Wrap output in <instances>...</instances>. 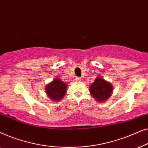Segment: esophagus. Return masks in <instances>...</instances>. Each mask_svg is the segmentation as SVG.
I'll return each instance as SVG.
<instances>
[{
	"label": "esophagus",
	"instance_id": "esophagus-1",
	"mask_svg": "<svg viewBox=\"0 0 148 148\" xmlns=\"http://www.w3.org/2000/svg\"><path fill=\"white\" fill-rule=\"evenodd\" d=\"M75 81H77V82H81V81H82V78H81V77H76Z\"/></svg>",
	"mask_w": 148,
	"mask_h": 148
}]
</instances>
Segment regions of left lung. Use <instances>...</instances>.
<instances>
[{"mask_svg": "<svg viewBox=\"0 0 148 148\" xmlns=\"http://www.w3.org/2000/svg\"><path fill=\"white\" fill-rule=\"evenodd\" d=\"M112 86L102 77H97L95 82L90 87V94L98 102H104L111 96Z\"/></svg>", "mask_w": 148, "mask_h": 148, "instance_id": "left-lung-1", "label": "left lung"}]
</instances>
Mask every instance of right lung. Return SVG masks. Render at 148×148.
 <instances>
[{"instance_id":"obj_1","label":"right lung","mask_w":148,"mask_h":148,"mask_svg":"<svg viewBox=\"0 0 148 148\" xmlns=\"http://www.w3.org/2000/svg\"><path fill=\"white\" fill-rule=\"evenodd\" d=\"M67 84L62 82L60 79L55 78L46 87V93L51 100L58 102L62 99L66 92Z\"/></svg>"}]
</instances>
